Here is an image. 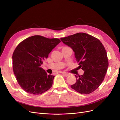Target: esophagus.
<instances>
[{
  "label": "esophagus",
  "instance_id": "esophagus-1",
  "mask_svg": "<svg viewBox=\"0 0 120 120\" xmlns=\"http://www.w3.org/2000/svg\"><path fill=\"white\" fill-rule=\"evenodd\" d=\"M60 73H61L63 75H64L65 77H68V74L65 72H60Z\"/></svg>",
  "mask_w": 120,
  "mask_h": 120
}]
</instances>
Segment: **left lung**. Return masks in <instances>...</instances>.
I'll return each mask as SVG.
<instances>
[{
  "label": "left lung",
  "mask_w": 120,
  "mask_h": 120,
  "mask_svg": "<svg viewBox=\"0 0 120 120\" xmlns=\"http://www.w3.org/2000/svg\"><path fill=\"white\" fill-rule=\"evenodd\" d=\"M64 44L73 50L79 67L85 72L79 75L71 88L82 94L95 91L104 81L109 66L106 50L97 38L79 32L61 38Z\"/></svg>",
  "instance_id": "left-lung-1"
}]
</instances>
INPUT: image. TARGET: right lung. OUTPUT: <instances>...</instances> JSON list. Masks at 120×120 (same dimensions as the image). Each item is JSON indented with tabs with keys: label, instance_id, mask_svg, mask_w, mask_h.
Returning a JSON list of instances; mask_svg holds the SVG:
<instances>
[{
	"label": "right lung",
	"instance_id": "obj_1",
	"mask_svg": "<svg viewBox=\"0 0 120 120\" xmlns=\"http://www.w3.org/2000/svg\"><path fill=\"white\" fill-rule=\"evenodd\" d=\"M60 42L58 38L34 35L17 46L12 55L13 70L18 83L24 91L39 95L51 88L54 76L48 75L41 66Z\"/></svg>",
	"mask_w": 120,
	"mask_h": 120
}]
</instances>
